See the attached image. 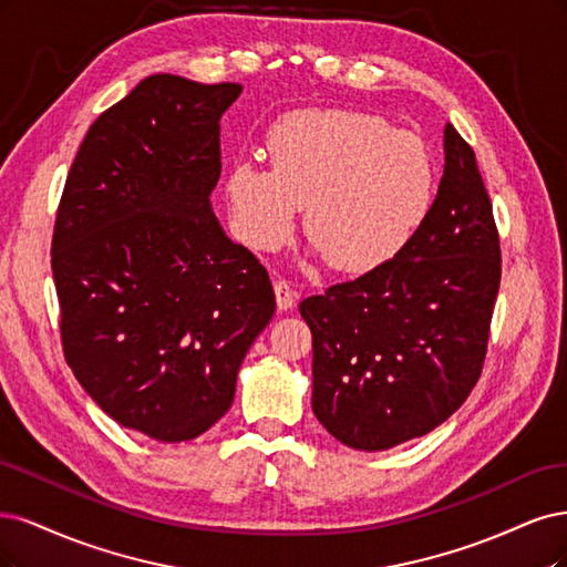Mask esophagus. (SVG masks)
<instances>
[{
	"label": "esophagus",
	"instance_id": "esophagus-1",
	"mask_svg": "<svg viewBox=\"0 0 567 567\" xmlns=\"http://www.w3.org/2000/svg\"><path fill=\"white\" fill-rule=\"evenodd\" d=\"M272 289H276V299H278V308H280V310H289L291 306H295L297 291H295V287H291L285 278L276 280V285H272Z\"/></svg>",
	"mask_w": 567,
	"mask_h": 567
}]
</instances>
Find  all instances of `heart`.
I'll use <instances>...</instances> for the list:
<instances>
[{
    "label": "heart",
    "instance_id": "1",
    "mask_svg": "<svg viewBox=\"0 0 567 567\" xmlns=\"http://www.w3.org/2000/svg\"><path fill=\"white\" fill-rule=\"evenodd\" d=\"M270 169L237 162L226 178L233 226L259 251L287 243L297 207L303 230L341 272H370L398 257L433 203L426 145L377 115L308 107L268 134Z\"/></svg>",
    "mask_w": 567,
    "mask_h": 567
}]
</instances>
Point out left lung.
Returning <instances> with one entry per match:
<instances>
[{
  "mask_svg": "<svg viewBox=\"0 0 567 567\" xmlns=\"http://www.w3.org/2000/svg\"><path fill=\"white\" fill-rule=\"evenodd\" d=\"M499 278L476 153L447 124L441 186L403 251L299 303L313 334L318 422L364 452L441 426L483 372Z\"/></svg>",
  "mask_w": 567,
  "mask_h": 567,
  "instance_id": "left-lung-1",
  "label": "left lung"
}]
</instances>
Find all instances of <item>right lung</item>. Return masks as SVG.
Listing matches in <instances>:
<instances>
[{
	"label": "right lung",
	"mask_w": 567,
	"mask_h": 567,
	"mask_svg": "<svg viewBox=\"0 0 567 567\" xmlns=\"http://www.w3.org/2000/svg\"><path fill=\"white\" fill-rule=\"evenodd\" d=\"M233 82L151 75L89 132L51 237L63 355L124 429L193 441L233 405L276 313L268 270L230 243L209 195Z\"/></svg>",
	"instance_id": "1"
}]
</instances>
